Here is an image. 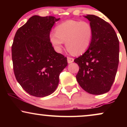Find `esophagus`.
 I'll return each mask as SVG.
<instances>
[{
  "mask_svg": "<svg viewBox=\"0 0 127 127\" xmlns=\"http://www.w3.org/2000/svg\"><path fill=\"white\" fill-rule=\"evenodd\" d=\"M74 59L72 57H67V62L68 63H71L73 62Z\"/></svg>",
  "mask_w": 127,
  "mask_h": 127,
  "instance_id": "1",
  "label": "esophagus"
}]
</instances>
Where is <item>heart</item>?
Listing matches in <instances>:
<instances>
[{
  "mask_svg": "<svg viewBox=\"0 0 127 127\" xmlns=\"http://www.w3.org/2000/svg\"><path fill=\"white\" fill-rule=\"evenodd\" d=\"M93 29L88 21L67 20L55 27L49 39L55 50L61 52L64 42L72 53L80 54L85 52L91 45Z\"/></svg>",
  "mask_w": 127,
  "mask_h": 127,
  "instance_id": "1",
  "label": "heart"
}]
</instances>
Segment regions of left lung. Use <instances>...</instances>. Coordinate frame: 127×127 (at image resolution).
I'll return each mask as SVG.
<instances>
[{
  "instance_id": "1",
  "label": "left lung",
  "mask_w": 127,
  "mask_h": 127,
  "mask_svg": "<svg viewBox=\"0 0 127 127\" xmlns=\"http://www.w3.org/2000/svg\"><path fill=\"white\" fill-rule=\"evenodd\" d=\"M93 29L90 47L84 54L74 60L79 67L76 76L83 90L94 95L108 92L117 72L119 46L112 26L94 15L85 16Z\"/></svg>"
}]
</instances>
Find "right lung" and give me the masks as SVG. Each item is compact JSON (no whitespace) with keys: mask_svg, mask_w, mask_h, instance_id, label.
I'll return each mask as SVG.
<instances>
[{"mask_svg":"<svg viewBox=\"0 0 127 127\" xmlns=\"http://www.w3.org/2000/svg\"><path fill=\"white\" fill-rule=\"evenodd\" d=\"M60 18L34 15L18 29L12 45L14 75L30 95L43 97L53 93L59 76L67 65V57L55 51L49 39L52 26Z\"/></svg>","mask_w":127,"mask_h":127,"instance_id":"right-lung-1","label":"right lung"}]
</instances>
